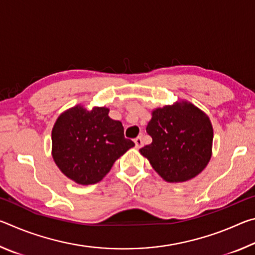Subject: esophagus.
Listing matches in <instances>:
<instances>
[{
	"mask_svg": "<svg viewBox=\"0 0 255 255\" xmlns=\"http://www.w3.org/2000/svg\"><path fill=\"white\" fill-rule=\"evenodd\" d=\"M135 146H136V148H140L141 146H143V139H141V137L139 136V137H137V138H135Z\"/></svg>",
	"mask_w": 255,
	"mask_h": 255,
	"instance_id": "34e87169",
	"label": "esophagus"
}]
</instances>
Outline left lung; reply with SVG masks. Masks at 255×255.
<instances>
[{
    "label": "left lung",
    "instance_id": "8db88e82",
    "mask_svg": "<svg viewBox=\"0 0 255 255\" xmlns=\"http://www.w3.org/2000/svg\"><path fill=\"white\" fill-rule=\"evenodd\" d=\"M152 144L139 149L167 182H184L205 169L214 130L204 111L188 101L157 108L146 127Z\"/></svg>",
    "mask_w": 255,
    "mask_h": 255
}]
</instances>
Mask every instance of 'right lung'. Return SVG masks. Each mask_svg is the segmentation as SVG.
Here are the masks:
<instances>
[{"mask_svg":"<svg viewBox=\"0 0 255 255\" xmlns=\"http://www.w3.org/2000/svg\"><path fill=\"white\" fill-rule=\"evenodd\" d=\"M109 109L90 111L77 105L63 112L51 131V154L59 170L76 183L94 184L114 163L135 146L124 136L123 124L111 119Z\"/></svg>","mask_w":255,"mask_h":255,"instance_id":"add662e5","label":"right lung"}]
</instances>
